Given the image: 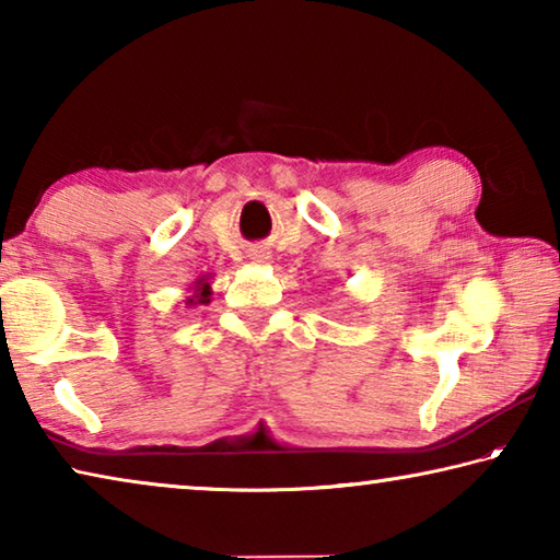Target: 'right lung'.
I'll list each match as a JSON object with an SVG mask.
<instances>
[{
	"label": "right lung",
	"instance_id": "1",
	"mask_svg": "<svg viewBox=\"0 0 560 560\" xmlns=\"http://www.w3.org/2000/svg\"><path fill=\"white\" fill-rule=\"evenodd\" d=\"M210 296H212L210 281H207V279H197V281H195V293L187 299V306H197V303H210Z\"/></svg>",
	"mask_w": 560,
	"mask_h": 560
}]
</instances>
